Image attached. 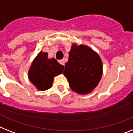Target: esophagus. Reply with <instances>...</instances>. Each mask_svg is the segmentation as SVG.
<instances>
[{
	"label": "esophagus",
	"instance_id": "obj_1",
	"mask_svg": "<svg viewBox=\"0 0 133 133\" xmlns=\"http://www.w3.org/2000/svg\"><path fill=\"white\" fill-rule=\"evenodd\" d=\"M58 62H59V63H60L61 65H65V61L63 59H62V60H60L58 61Z\"/></svg>",
	"mask_w": 133,
	"mask_h": 133
}]
</instances>
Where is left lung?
Instances as JSON below:
<instances>
[{"label": "left lung", "instance_id": "1", "mask_svg": "<svg viewBox=\"0 0 133 133\" xmlns=\"http://www.w3.org/2000/svg\"><path fill=\"white\" fill-rule=\"evenodd\" d=\"M103 64L100 56L89 46L72 43L63 75L72 90L79 95L92 92L101 80Z\"/></svg>", "mask_w": 133, "mask_h": 133}]
</instances>
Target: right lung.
Wrapping results in <instances>:
<instances>
[{
  "label": "right lung",
  "instance_id": "add662e5",
  "mask_svg": "<svg viewBox=\"0 0 133 133\" xmlns=\"http://www.w3.org/2000/svg\"><path fill=\"white\" fill-rule=\"evenodd\" d=\"M64 67L54 58H48V52L41 51L32 62L28 70V79L39 91L52 86L54 78L62 74Z\"/></svg>",
  "mask_w": 133,
  "mask_h": 133
}]
</instances>
